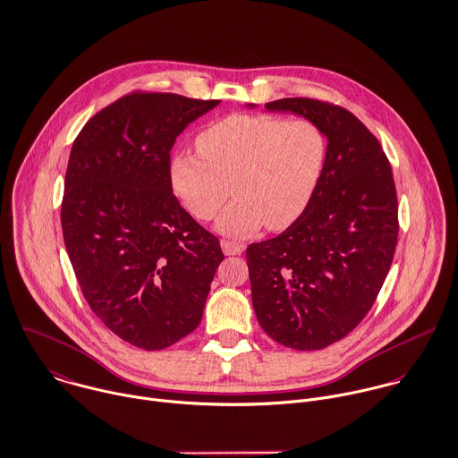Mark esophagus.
<instances>
[{"mask_svg":"<svg viewBox=\"0 0 458 458\" xmlns=\"http://www.w3.org/2000/svg\"><path fill=\"white\" fill-rule=\"evenodd\" d=\"M220 245H222V250H224L225 256H238L245 250L243 243H236V242H231V240H222Z\"/></svg>","mask_w":458,"mask_h":458,"instance_id":"34e87169","label":"esophagus"}]
</instances>
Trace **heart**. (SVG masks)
I'll return each mask as SVG.
<instances>
[{
	"label": "heart",
	"instance_id": "b5f03b06",
	"mask_svg": "<svg viewBox=\"0 0 458 458\" xmlns=\"http://www.w3.org/2000/svg\"><path fill=\"white\" fill-rule=\"evenodd\" d=\"M195 146L199 156H172V190L190 215L209 220L229 183L236 199L218 216L216 229L236 238L263 224L281 231L297 222L327 161V137L318 124L276 115H229L206 128Z\"/></svg>",
	"mask_w": 458,
	"mask_h": 458
}]
</instances>
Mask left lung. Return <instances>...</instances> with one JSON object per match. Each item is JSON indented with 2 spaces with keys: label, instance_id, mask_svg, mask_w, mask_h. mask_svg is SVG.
<instances>
[{
  "label": "left lung",
  "instance_id": "left-lung-1",
  "mask_svg": "<svg viewBox=\"0 0 458 458\" xmlns=\"http://www.w3.org/2000/svg\"><path fill=\"white\" fill-rule=\"evenodd\" d=\"M267 110L318 124L327 161L302 216L277 238L249 245L252 305L277 343L321 350L362 321L391 268L398 240L393 170L378 140L341 106L288 98Z\"/></svg>",
  "mask_w": 458,
  "mask_h": 458
}]
</instances>
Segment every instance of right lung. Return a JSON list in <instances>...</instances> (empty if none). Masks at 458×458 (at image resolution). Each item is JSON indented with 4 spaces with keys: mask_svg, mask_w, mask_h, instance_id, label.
Wrapping results in <instances>:
<instances>
[{
    "mask_svg": "<svg viewBox=\"0 0 458 458\" xmlns=\"http://www.w3.org/2000/svg\"><path fill=\"white\" fill-rule=\"evenodd\" d=\"M218 105L130 94L96 114L71 149L62 202L71 265L94 314L142 350L197 328L224 259L168 177L175 139Z\"/></svg>",
    "mask_w": 458,
    "mask_h": 458,
    "instance_id": "add662e5",
    "label": "right lung"
}]
</instances>
